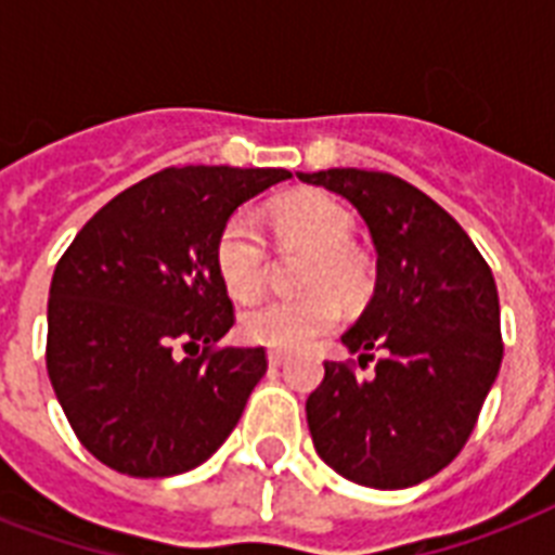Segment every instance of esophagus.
I'll list each match as a JSON object with an SVG mask.
<instances>
[{
	"label": "esophagus",
	"mask_w": 555,
	"mask_h": 555,
	"mask_svg": "<svg viewBox=\"0 0 555 555\" xmlns=\"http://www.w3.org/2000/svg\"><path fill=\"white\" fill-rule=\"evenodd\" d=\"M287 357L282 351H268V365L270 369H279V365H285Z\"/></svg>",
	"instance_id": "1"
}]
</instances>
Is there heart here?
Returning <instances> with one entry per match:
<instances>
[{
  "mask_svg": "<svg viewBox=\"0 0 555 555\" xmlns=\"http://www.w3.org/2000/svg\"><path fill=\"white\" fill-rule=\"evenodd\" d=\"M270 224L285 244L308 250L299 273L305 294L268 299L242 313L238 331L253 346L296 351L337 328L339 299H357L369 285L365 259L351 247L354 216L334 195L302 190L270 207ZM216 268L235 299H253L264 285L268 247L247 216H230L216 238Z\"/></svg>",
  "mask_w": 555,
  "mask_h": 555,
  "instance_id": "heart-1",
  "label": "heart"
}]
</instances>
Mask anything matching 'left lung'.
Here are the masks:
<instances>
[{"mask_svg": "<svg viewBox=\"0 0 555 555\" xmlns=\"http://www.w3.org/2000/svg\"><path fill=\"white\" fill-rule=\"evenodd\" d=\"M363 216L377 250V285L325 363L305 412L313 447L343 478L403 490L449 466L473 435L499 377V291L464 227L403 178L369 169L299 172Z\"/></svg>", "mask_w": 555, "mask_h": 555, "instance_id": "obj_1", "label": "left lung"}]
</instances>
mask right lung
Wrapping results in <instances>:
<instances>
[{
  "label": "right lung",
  "mask_w": 555,
  "mask_h": 555,
  "mask_svg": "<svg viewBox=\"0 0 555 555\" xmlns=\"http://www.w3.org/2000/svg\"><path fill=\"white\" fill-rule=\"evenodd\" d=\"M287 178V169H160L98 209L56 261L48 377L100 464L132 478L181 475L235 429L268 357L216 346L235 322L216 238L235 207Z\"/></svg>",
  "instance_id": "1"
}]
</instances>
